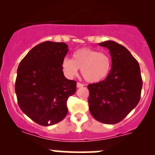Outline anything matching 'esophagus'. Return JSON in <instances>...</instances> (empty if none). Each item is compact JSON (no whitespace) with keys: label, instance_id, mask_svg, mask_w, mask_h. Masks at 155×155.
I'll list each match as a JSON object with an SVG mask.
<instances>
[{"label":"esophagus","instance_id":"34e87169","mask_svg":"<svg viewBox=\"0 0 155 155\" xmlns=\"http://www.w3.org/2000/svg\"><path fill=\"white\" fill-rule=\"evenodd\" d=\"M83 86H84V84L80 83V82H77V84H76V87H81Z\"/></svg>","mask_w":155,"mask_h":155}]
</instances>
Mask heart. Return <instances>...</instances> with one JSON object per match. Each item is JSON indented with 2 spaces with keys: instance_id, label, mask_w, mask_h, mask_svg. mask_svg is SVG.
<instances>
[{
  "instance_id": "obj_1",
  "label": "heart",
  "mask_w": 155,
  "mask_h": 155,
  "mask_svg": "<svg viewBox=\"0 0 155 155\" xmlns=\"http://www.w3.org/2000/svg\"><path fill=\"white\" fill-rule=\"evenodd\" d=\"M112 67L109 54L91 48H82L74 51L72 60L63 59L61 68L65 76L73 78L81 69V73L89 82H99L107 77Z\"/></svg>"
}]
</instances>
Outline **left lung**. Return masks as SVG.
I'll return each instance as SVG.
<instances>
[{
  "label": "left lung",
  "instance_id": "left-lung-1",
  "mask_svg": "<svg viewBox=\"0 0 155 155\" xmlns=\"http://www.w3.org/2000/svg\"><path fill=\"white\" fill-rule=\"evenodd\" d=\"M98 44L109 50L112 69L105 79L87 85L89 110L100 122L117 124L140 102L143 87L140 68L130 52L116 42Z\"/></svg>",
  "mask_w": 155,
  "mask_h": 155
}]
</instances>
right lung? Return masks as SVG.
Wrapping results in <instances>:
<instances>
[{
    "instance_id": "1",
    "label": "right lung",
    "mask_w": 155,
    "mask_h": 155,
    "mask_svg": "<svg viewBox=\"0 0 155 155\" xmlns=\"http://www.w3.org/2000/svg\"><path fill=\"white\" fill-rule=\"evenodd\" d=\"M68 47L64 43H40L25 56L17 70L18 106L42 126L53 125L66 117L67 101L76 91V82L65 78L61 68Z\"/></svg>"
}]
</instances>
